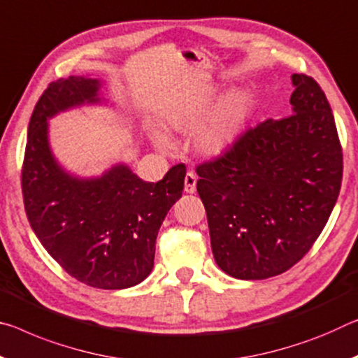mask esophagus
Instances as JSON below:
<instances>
[{"mask_svg": "<svg viewBox=\"0 0 358 358\" xmlns=\"http://www.w3.org/2000/svg\"><path fill=\"white\" fill-rule=\"evenodd\" d=\"M196 183H197V177L194 172H188L185 177V191L188 192V194H192V192H196Z\"/></svg>", "mask_w": 358, "mask_h": 358, "instance_id": "1", "label": "esophagus"}]
</instances>
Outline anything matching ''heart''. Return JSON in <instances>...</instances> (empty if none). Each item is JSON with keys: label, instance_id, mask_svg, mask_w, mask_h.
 I'll return each mask as SVG.
<instances>
[{"label": "heart", "instance_id": "1", "mask_svg": "<svg viewBox=\"0 0 358 358\" xmlns=\"http://www.w3.org/2000/svg\"><path fill=\"white\" fill-rule=\"evenodd\" d=\"M253 115V97L247 89H232L220 99V92L207 89L170 108L166 122L173 132H191L192 146L206 157H220L239 141ZM156 148L166 151L170 140L166 134L152 130Z\"/></svg>", "mask_w": 358, "mask_h": 358}]
</instances>
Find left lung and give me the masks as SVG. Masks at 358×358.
<instances>
[{"label":"left lung","mask_w":358,"mask_h":358,"mask_svg":"<svg viewBox=\"0 0 358 358\" xmlns=\"http://www.w3.org/2000/svg\"><path fill=\"white\" fill-rule=\"evenodd\" d=\"M292 116L247 130L196 169L218 268L241 280L279 275L325 228L343 180L330 103L314 79L292 75Z\"/></svg>","instance_id":"left-lung-1"}]
</instances>
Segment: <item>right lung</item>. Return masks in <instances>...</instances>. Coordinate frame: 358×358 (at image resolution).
<instances>
[{
	"instance_id": "1",
	"label": "right lung",
	"mask_w": 358,
	"mask_h": 358,
	"mask_svg": "<svg viewBox=\"0 0 358 358\" xmlns=\"http://www.w3.org/2000/svg\"><path fill=\"white\" fill-rule=\"evenodd\" d=\"M100 87L97 78L70 76L44 90L28 124L22 192L31 229L68 274L121 290L152 271L157 232L181 197L186 167H172L157 183H146L124 162L99 177L66 172L50 148L49 121L73 108L105 105Z\"/></svg>"
}]
</instances>
